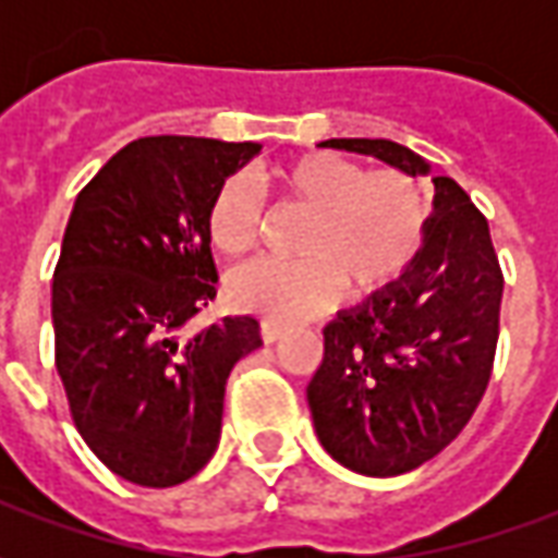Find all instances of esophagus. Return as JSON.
I'll list each match as a JSON object with an SVG mask.
<instances>
[{"mask_svg":"<svg viewBox=\"0 0 558 558\" xmlns=\"http://www.w3.org/2000/svg\"><path fill=\"white\" fill-rule=\"evenodd\" d=\"M259 335H263L266 343H275V340H280V335H283V326L275 323V319H263V323H259Z\"/></svg>","mask_w":558,"mask_h":558,"instance_id":"34e87169","label":"esophagus"}]
</instances>
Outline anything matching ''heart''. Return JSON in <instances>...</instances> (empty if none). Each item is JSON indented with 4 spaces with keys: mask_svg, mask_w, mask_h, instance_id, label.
<instances>
[{
    "mask_svg": "<svg viewBox=\"0 0 558 558\" xmlns=\"http://www.w3.org/2000/svg\"><path fill=\"white\" fill-rule=\"evenodd\" d=\"M283 203L307 208L299 232L302 259H263L235 268L227 295L239 311L280 323L304 319L338 302L347 283L352 295H371L407 271L424 235V196L412 175L371 170L331 151L292 160L271 175ZM263 208L254 184L232 175L206 211V235L227 259L254 251Z\"/></svg>",
    "mask_w": 558,
    "mask_h": 558,
    "instance_id": "obj_1",
    "label": "heart"
}]
</instances>
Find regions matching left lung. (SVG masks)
<instances>
[{
	"label": "left lung",
	"mask_w": 558,
	"mask_h": 558,
	"mask_svg": "<svg viewBox=\"0 0 558 558\" xmlns=\"http://www.w3.org/2000/svg\"><path fill=\"white\" fill-rule=\"evenodd\" d=\"M407 175L430 163L391 140H326ZM433 215L407 271L323 328L307 386L319 442L340 466L391 478L427 463L466 427L490 383L502 268L466 191L433 175Z\"/></svg>",
	"instance_id": "1"
}]
</instances>
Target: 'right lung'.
Returning a JSON list of instances; mask_svg holds the SVG:
<instances>
[{"mask_svg":"<svg viewBox=\"0 0 558 558\" xmlns=\"http://www.w3.org/2000/svg\"><path fill=\"white\" fill-rule=\"evenodd\" d=\"M259 143L143 137L80 191L53 271L56 371L104 466L172 487L220 439L227 376L263 347L254 316L184 326L215 299L206 211Z\"/></svg>","mask_w":558,"mask_h":558,"instance_id":"add662e5","label":"right lung"}]
</instances>
